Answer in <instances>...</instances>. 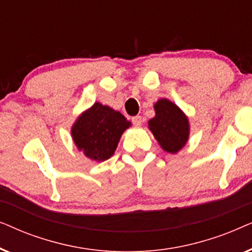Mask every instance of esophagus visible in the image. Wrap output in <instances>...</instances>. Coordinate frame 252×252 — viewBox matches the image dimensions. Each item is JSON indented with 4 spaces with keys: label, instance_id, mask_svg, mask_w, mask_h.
Returning <instances> with one entry per match:
<instances>
[{
    "label": "esophagus",
    "instance_id": "esophagus-1",
    "mask_svg": "<svg viewBox=\"0 0 252 252\" xmlns=\"http://www.w3.org/2000/svg\"><path fill=\"white\" fill-rule=\"evenodd\" d=\"M142 122H143V119H142V117H141V116H135V117H133V118H132V123L135 126H141Z\"/></svg>",
    "mask_w": 252,
    "mask_h": 252
}]
</instances>
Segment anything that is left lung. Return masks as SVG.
I'll use <instances>...</instances> for the list:
<instances>
[{"label":"left lung","mask_w":252,"mask_h":252,"mask_svg":"<svg viewBox=\"0 0 252 252\" xmlns=\"http://www.w3.org/2000/svg\"><path fill=\"white\" fill-rule=\"evenodd\" d=\"M156 117L149 122V128L165 151L178 153L189 135L188 119L180 109L167 99L155 104Z\"/></svg>","instance_id":"obj_1"}]
</instances>
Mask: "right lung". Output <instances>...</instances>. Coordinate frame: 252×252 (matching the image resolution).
<instances>
[{
	"label": "right lung",
	"mask_w": 252,
	"mask_h": 252,
	"mask_svg": "<svg viewBox=\"0 0 252 252\" xmlns=\"http://www.w3.org/2000/svg\"><path fill=\"white\" fill-rule=\"evenodd\" d=\"M129 126L122 113L95 103L75 122L72 136L79 150L91 159L101 161L112 156L120 136Z\"/></svg>",
	"instance_id": "right-lung-1"
}]
</instances>
